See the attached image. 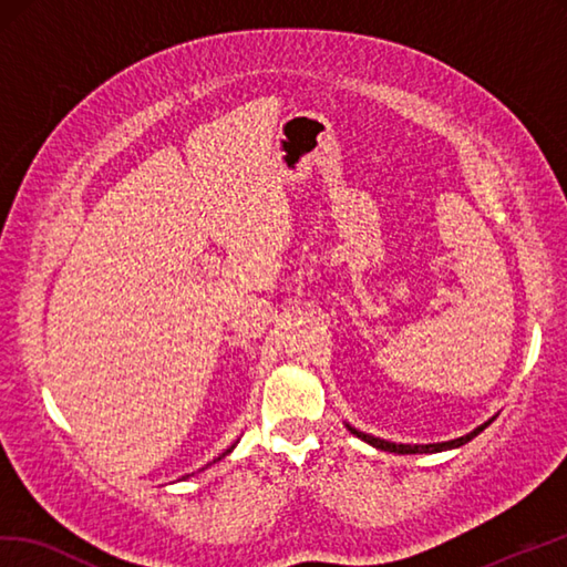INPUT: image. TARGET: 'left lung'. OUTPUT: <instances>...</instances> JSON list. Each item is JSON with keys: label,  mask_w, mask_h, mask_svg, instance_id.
Here are the masks:
<instances>
[{"label": "left lung", "mask_w": 567, "mask_h": 567, "mask_svg": "<svg viewBox=\"0 0 567 567\" xmlns=\"http://www.w3.org/2000/svg\"><path fill=\"white\" fill-rule=\"evenodd\" d=\"M493 423V420H488V423L478 425L473 432L464 434V437H456V440H450V442H437V444H396V442H386V440H379L374 437V434H367V432H360L354 430L352 425H346L354 437H360L362 442L377 446V450L381 452H391V454H434V452H446V450H456V446H462L466 442H471L476 434H481L485 427H488Z\"/></svg>", "instance_id": "obj_1"}]
</instances>
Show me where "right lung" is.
Returning a JSON list of instances; mask_svg holds the SVG:
<instances>
[{
    "label": "right lung",
    "mask_w": 567,
    "mask_h": 567,
    "mask_svg": "<svg viewBox=\"0 0 567 567\" xmlns=\"http://www.w3.org/2000/svg\"><path fill=\"white\" fill-rule=\"evenodd\" d=\"M231 450H234V444H231V446H229V450H227V452H221V454H219V456H217V458H215V462H219V458H224V456H227V454H229V452H231ZM215 462H213V464H215ZM207 466H209V464H207ZM183 478H188V476H183Z\"/></svg>",
    "instance_id": "add662e5"
}]
</instances>
